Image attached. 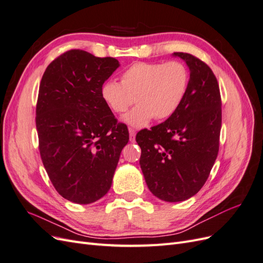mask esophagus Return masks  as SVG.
I'll use <instances>...</instances> for the list:
<instances>
[{"label":"esophagus","mask_w":263,"mask_h":263,"mask_svg":"<svg viewBox=\"0 0 263 263\" xmlns=\"http://www.w3.org/2000/svg\"><path fill=\"white\" fill-rule=\"evenodd\" d=\"M128 130H129V140L132 142H134L135 138H136V130L133 129V128H129Z\"/></svg>","instance_id":"34e87169"}]
</instances>
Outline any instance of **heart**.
Listing matches in <instances>:
<instances>
[{
  "label": "heart",
  "mask_w": 263,
  "mask_h": 263,
  "mask_svg": "<svg viewBox=\"0 0 263 263\" xmlns=\"http://www.w3.org/2000/svg\"><path fill=\"white\" fill-rule=\"evenodd\" d=\"M190 73L180 61L136 62L121 76V83L106 81L101 89L103 101L115 114L127 112L134 102L137 106L124 121L136 128L172 116L184 100Z\"/></svg>",
  "instance_id": "heart-1"
}]
</instances>
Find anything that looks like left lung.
I'll list each match as a JSON object with an SVG mask.
<instances>
[{
	"instance_id": "1",
	"label": "left lung",
	"mask_w": 263,
	"mask_h": 263,
	"mask_svg": "<svg viewBox=\"0 0 263 263\" xmlns=\"http://www.w3.org/2000/svg\"><path fill=\"white\" fill-rule=\"evenodd\" d=\"M173 54L190 69L185 98L165 122L136 136L148 189L165 202L185 201L202 189L218 155L221 128L220 92L212 69L191 53Z\"/></svg>"
}]
</instances>
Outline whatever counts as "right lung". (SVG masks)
<instances>
[{"label":"right lung","mask_w":263,"mask_h":263,"mask_svg":"<svg viewBox=\"0 0 263 263\" xmlns=\"http://www.w3.org/2000/svg\"><path fill=\"white\" fill-rule=\"evenodd\" d=\"M119 67L117 59L71 49L45 70L36 105L39 153L55 191L90 204L104 196L122 149L129 140L101 89Z\"/></svg>","instance_id":"add662e5"}]
</instances>
